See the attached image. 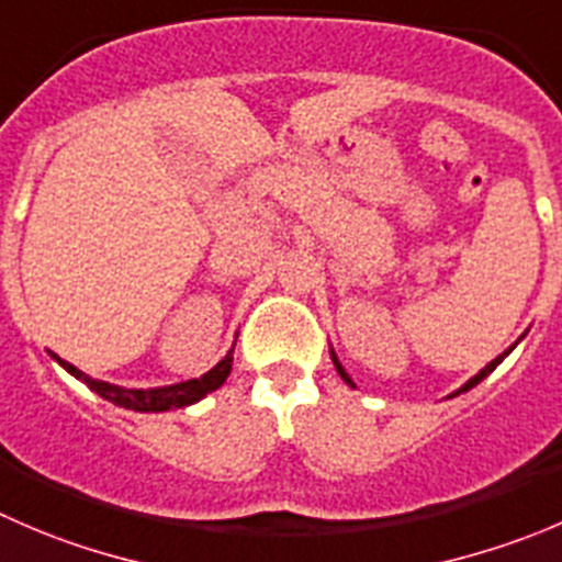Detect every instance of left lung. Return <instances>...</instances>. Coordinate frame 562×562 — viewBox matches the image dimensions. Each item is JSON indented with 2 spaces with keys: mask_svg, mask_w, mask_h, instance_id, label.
<instances>
[{
  "mask_svg": "<svg viewBox=\"0 0 562 562\" xmlns=\"http://www.w3.org/2000/svg\"><path fill=\"white\" fill-rule=\"evenodd\" d=\"M510 351H514V346H510V348H508V351H505V353H499V357H497V359H492V362H488V364H486V368H483V370H481V373H477V375H472V379H470V381H467V384H464V386H461V390H459V392H453V395H461V392H467V390H472V386H475V384H481V381H483V379H486V375H488V373H492V370H494V368H497V364H499V362H503V359H505V357H508V353H510ZM331 362H335V368H337V373H340V379H342V381H346V384H348V386H353L351 375H348V373H346V368H342V364H340V362H337L335 351H331Z\"/></svg>",
  "mask_w": 562,
  "mask_h": 562,
  "instance_id": "8db88e82",
  "label": "left lung"
}]
</instances>
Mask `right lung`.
<instances>
[{
  "label": "right lung",
  "mask_w": 562,
  "mask_h": 562,
  "mask_svg": "<svg viewBox=\"0 0 562 562\" xmlns=\"http://www.w3.org/2000/svg\"><path fill=\"white\" fill-rule=\"evenodd\" d=\"M70 375H76L79 381H85L92 392L103 397V401H112L114 406H123V408H134V412H170V408H183V406H192L198 403L200 397H205L209 392L220 390L225 384V379L231 375L233 368V348L225 353L216 368H211L209 373L200 375V379L192 381H181V384H170V386H154V390H128V386H117V384H109V381H98L92 375L81 373L79 368H74L70 362L59 359L57 353H52Z\"/></svg>",
  "instance_id": "add662e5"
}]
</instances>
